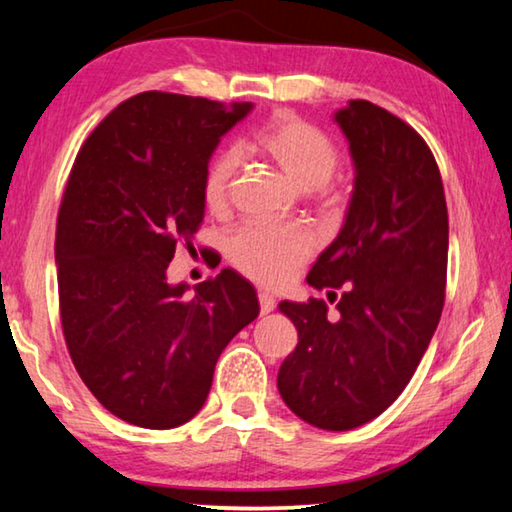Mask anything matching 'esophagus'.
Here are the masks:
<instances>
[{
  "label": "esophagus",
  "instance_id": "obj_1",
  "mask_svg": "<svg viewBox=\"0 0 512 512\" xmlns=\"http://www.w3.org/2000/svg\"><path fill=\"white\" fill-rule=\"evenodd\" d=\"M257 298H259V311H262V314H271V311L275 309V298L271 296V293L259 291Z\"/></svg>",
  "mask_w": 512,
  "mask_h": 512
}]
</instances>
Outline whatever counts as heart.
Returning a JSON list of instances; mask_svg holds the SVG:
<instances>
[{"instance_id":"obj_1","label":"heart","mask_w":512,"mask_h":512,"mask_svg":"<svg viewBox=\"0 0 512 512\" xmlns=\"http://www.w3.org/2000/svg\"><path fill=\"white\" fill-rule=\"evenodd\" d=\"M250 149L275 162L320 205L341 203V192L334 183V171L341 160L339 146L318 126L291 112H280L253 137ZM237 169L239 155L232 149L219 151L207 162L201 187L207 210L221 214L228 207ZM225 255L250 280L266 287H282L314 255V239L296 223H250L228 237Z\"/></svg>"}]
</instances>
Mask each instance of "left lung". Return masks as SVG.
I'll return each mask as SVG.
<instances>
[{"label": "left lung", "mask_w": 512, "mask_h": 512, "mask_svg": "<svg viewBox=\"0 0 512 512\" xmlns=\"http://www.w3.org/2000/svg\"><path fill=\"white\" fill-rule=\"evenodd\" d=\"M357 169L339 232L307 275L336 298L280 302L298 345L277 372L289 409L345 431L377 418L409 384L445 305L449 221L427 142L393 112L354 99L336 112Z\"/></svg>", "instance_id": "left-lung-1"}]
</instances>
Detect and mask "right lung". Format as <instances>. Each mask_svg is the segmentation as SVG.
Instances as JSON below:
<instances>
[{"instance_id": "add662e5", "label": "right lung", "mask_w": 512, "mask_h": 512, "mask_svg": "<svg viewBox=\"0 0 512 512\" xmlns=\"http://www.w3.org/2000/svg\"><path fill=\"white\" fill-rule=\"evenodd\" d=\"M253 108L173 92L121 101L69 171L56 221L60 323L90 393L128 424L173 429L201 411L214 366L253 323V284L223 268L171 287L176 248L203 223V173Z\"/></svg>"}]
</instances>
